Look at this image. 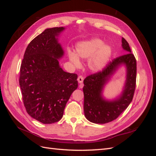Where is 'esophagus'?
Here are the masks:
<instances>
[{
	"label": "esophagus",
	"instance_id": "1",
	"mask_svg": "<svg viewBox=\"0 0 156 156\" xmlns=\"http://www.w3.org/2000/svg\"><path fill=\"white\" fill-rule=\"evenodd\" d=\"M83 79H83V76H81V75H80V76H79L78 78H77V81L79 82V83H82L83 82ZM79 87L80 88H83V86L82 85H80Z\"/></svg>",
	"mask_w": 156,
	"mask_h": 156
}]
</instances>
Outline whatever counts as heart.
<instances>
[{
  "instance_id": "1",
  "label": "heart",
  "mask_w": 156,
  "mask_h": 156,
  "mask_svg": "<svg viewBox=\"0 0 156 156\" xmlns=\"http://www.w3.org/2000/svg\"><path fill=\"white\" fill-rule=\"evenodd\" d=\"M111 47L108 45H103V41L98 38L80 42L76 46V54L79 57L87 59L90 57L88 60V66L96 72L104 68L111 57ZM76 55L73 52L69 53V60L74 65L78 66L80 65V60Z\"/></svg>"
}]
</instances>
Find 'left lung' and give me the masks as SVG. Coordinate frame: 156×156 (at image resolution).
<instances>
[{"instance_id":"1","label":"left lung","mask_w":156,"mask_h":156,"mask_svg":"<svg viewBox=\"0 0 156 156\" xmlns=\"http://www.w3.org/2000/svg\"><path fill=\"white\" fill-rule=\"evenodd\" d=\"M122 43V48L127 53L114 58L102 71L88 75L83 81L84 115L93 123L105 124L115 120L133 100L136 87V62L134 55L131 53L129 44L124 37ZM122 63L127 68V78L123 92L117 100L106 101L101 96L102 88L110 75Z\"/></svg>"}]
</instances>
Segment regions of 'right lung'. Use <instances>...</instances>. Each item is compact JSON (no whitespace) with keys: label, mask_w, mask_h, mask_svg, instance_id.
I'll return each mask as SVG.
<instances>
[{"label":"right lung","mask_w":156,"mask_h":156,"mask_svg":"<svg viewBox=\"0 0 156 156\" xmlns=\"http://www.w3.org/2000/svg\"><path fill=\"white\" fill-rule=\"evenodd\" d=\"M64 27L47 29L28 45L19 82L28 114L43 124L62 118L66 103L78 87L77 75L66 72L58 59L64 51L57 36Z\"/></svg>","instance_id":"add662e5"}]
</instances>
